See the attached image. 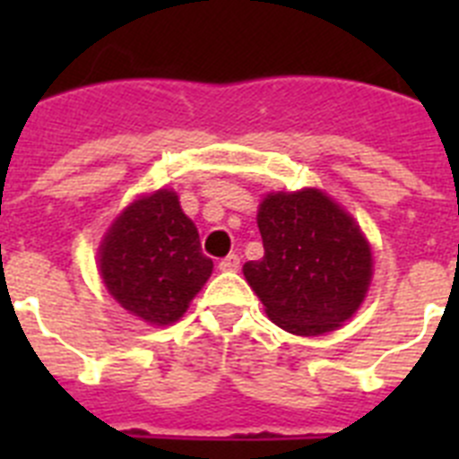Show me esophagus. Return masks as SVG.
Segmentation results:
<instances>
[{
    "label": "esophagus",
    "instance_id": "34e87169",
    "mask_svg": "<svg viewBox=\"0 0 459 459\" xmlns=\"http://www.w3.org/2000/svg\"><path fill=\"white\" fill-rule=\"evenodd\" d=\"M238 264H241V259H238V255H227L225 259H221V264H218V269L227 271V273H232V271H238Z\"/></svg>",
    "mask_w": 459,
    "mask_h": 459
}]
</instances>
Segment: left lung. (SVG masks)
<instances>
[{"label": "left lung", "instance_id": "1", "mask_svg": "<svg viewBox=\"0 0 459 459\" xmlns=\"http://www.w3.org/2000/svg\"><path fill=\"white\" fill-rule=\"evenodd\" d=\"M264 257L243 275L273 324L322 335L360 307L372 280V250L359 222L317 188L269 193L257 211Z\"/></svg>", "mask_w": 459, "mask_h": 459}]
</instances>
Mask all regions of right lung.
<instances>
[{
	"instance_id": "right-lung-1",
	"label": "right lung",
	"mask_w": 459,
	"mask_h": 459,
	"mask_svg": "<svg viewBox=\"0 0 459 459\" xmlns=\"http://www.w3.org/2000/svg\"><path fill=\"white\" fill-rule=\"evenodd\" d=\"M99 271L119 306L153 326L184 317L213 262L202 255L179 195L160 188L121 211L99 248Z\"/></svg>"
}]
</instances>
